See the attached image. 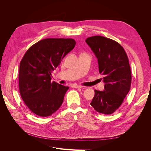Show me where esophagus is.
<instances>
[{
	"label": "esophagus",
	"mask_w": 151,
	"mask_h": 151,
	"mask_svg": "<svg viewBox=\"0 0 151 151\" xmlns=\"http://www.w3.org/2000/svg\"><path fill=\"white\" fill-rule=\"evenodd\" d=\"M72 88H83V86H80V85H74L72 86Z\"/></svg>",
	"instance_id": "obj_1"
}]
</instances>
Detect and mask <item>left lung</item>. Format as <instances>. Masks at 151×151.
I'll return each instance as SVG.
<instances>
[{"label": "left lung", "instance_id": "1", "mask_svg": "<svg viewBox=\"0 0 151 151\" xmlns=\"http://www.w3.org/2000/svg\"><path fill=\"white\" fill-rule=\"evenodd\" d=\"M86 42L98 58L99 74L105 83L104 91H94L90 104L98 112L110 115L120 106L130 89L129 58L123 48L115 40L94 36L87 38Z\"/></svg>", "mask_w": 151, "mask_h": 151}]
</instances>
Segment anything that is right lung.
Returning a JSON list of instances; mask_svg holds the SVG:
<instances>
[{
    "instance_id": "right-lung-1",
    "label": "right lung",
    "mask_w": 151,
    "mask_h": 151,
    "mask_svg": "<svg viewBox=\"0 0 151 151\" xmlns=\"http://www.w3.org/2000/svg\"><path fill=\"white\" fill-rule=\"evenodd\" d=\"M72 38H46L27 50L20 62L19 88L24 103L35 115H52L62 105L68 87L52 82V72L74 48Z\"/></svg>"
}]
</instances>
